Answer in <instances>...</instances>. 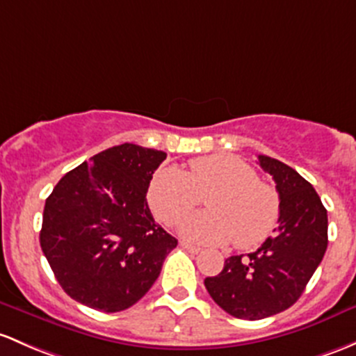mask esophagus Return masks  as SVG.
<instances>
[{"label":"esophagus","instance_id":"1","mask_svg":"<svg viewBox=\"0 0 356 356\" xmlns=\"http://www.w3.org/2000/svg\"><path fill=\"white\" fill-rule=\"evenodd\" d=\"M181 245L184 247V249L188 250V252H191V254H200V252H201V249H200V247H196V245H191V244H188V242H181Z\"/></svg>","mask_w":356,"mask_h":356}]
</instances>
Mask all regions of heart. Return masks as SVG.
<instances>
[{"label":"heart","mask_w":356,"mask_h":356,"mask_svg":"<svg viewBox=\"0 0 356 356\" xmlns=\"http://www.w3.org/2000/svg\"><path fill=\"white\" fill-rule=\"evenodd\" d=\"M208 193L209 211L189 215L179 225L186 241L209 245L232 241L237 249H252L278 225V193L257 181L256 170L234 155L191 160L188 174L177 167L160 168L149 181L148 203L160 222L175 225Z\"/></svg>","instance_id":"heart-1"}]
</instances>
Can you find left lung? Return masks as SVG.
<instances>
[{
  "instance_id": "obj_1",
  "label": "left lung",
  "mask_w": 356,
  "mask_h": 356,
  "mask_svg": "<svg viewBox=\"0 0 356 356\" xmlns=\"http://www.w3.org/2000/svg\"><path fill=\"white\" fill-rule=\"evenodd\" d=\"M257 159L273 175L280 194L278 227L259 249L228 257L222 273L204 280L216 304L247 321L264 319L293 305L327 249V211L312 184L280 160Z\"/></svg>"
}]
</instances>
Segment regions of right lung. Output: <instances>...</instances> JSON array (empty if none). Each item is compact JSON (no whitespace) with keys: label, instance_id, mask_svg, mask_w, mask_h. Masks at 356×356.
<instances>
[{"label":"right lung","instance_id":"obj_1","mask_svg":"<svg viewBox=\"0 0 356 356\" xmlns=\"http://www.w3.org/2000/svg\"><path fill=\"white\" fill-rule=\"evenodd\" d=\"M167 153L122 143L70 170L46 200L40 247L73 300L121 312L162 271L177 238L153 220L147 191Z\"/></svg>","mask_w":356,"mask_h":356}]
</instances>
